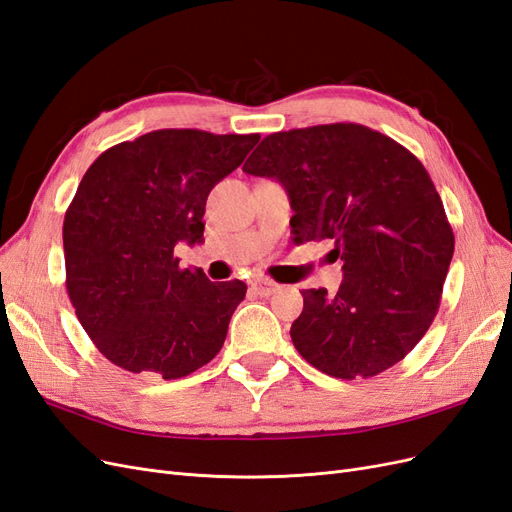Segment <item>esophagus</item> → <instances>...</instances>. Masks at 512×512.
<instances>
[{
	"instance_id": "1",
	"label": "esophagus",
	"mask_w": 512,
	"mask_h": 512,
	"mask_svg": "<svg viewBox=\"0 0 512 512\" xmlns=\"http://www.w3.org/2000/svg\"><path fill=\"white\" fill-rule=\"evenodd\" d=\"M250 286L256 294H260V297H271V294L280 288L273 280H269V277H254Z\"/></svg>"
}]
</instances>
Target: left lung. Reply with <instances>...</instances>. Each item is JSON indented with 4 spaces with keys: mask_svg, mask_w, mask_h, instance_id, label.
<instances>
[{
    "mask_svg": "<svg viewBox=\"0 0 512 512\" xmlns=\"http://www.w3.org/2000/svg\"><path fill=\"white\" fill-rule=\"evenodd\" d=\"M280 181L297 243H333L344 260L335 294L303 290L290 337L322 374L354 380L393 367L438 314L455 235L416 156L359 123L275 132L243 164Z\"/></svg>",
    "mask_w": 512,
    "mask_h": 512,
    "instance_id": "obj_1",
    "label": "left lung"
}]
</instances>
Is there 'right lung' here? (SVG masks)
I'll list each match as a JSON object with an SVG mask.
<instances>
[{
    "label": "right lung",
    "mask_w": 512,
    "mask_h": 512,
    "mask_svg": "<svg viewBox=\"0 0 512 512\" xmlns=\"http://www.w3.org/2000/svg\"><path fill=\"white\" fill-rule=\"evenodd\" d=\"M258 141L156 130L106 149L87 168L64 220L66 288L113 365L177 380L222 350L247 286L181 269L175 245L203 241L209 192Z\"/></svg>",
    "instance_id": "obj_1"
}]
</instances>
